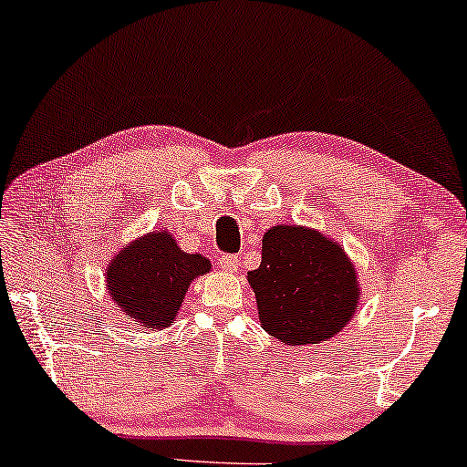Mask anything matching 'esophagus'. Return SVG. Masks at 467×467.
<instances>
[{"mask_svg":"<svg viewBox=\"0 0 467 467\" xmlns=\"http://www.w3.org/2000/svg\"><path fill=\"white\" fill-rule=\"evenodd\" d=\"M238 256L235 254H223L219 258V269H223V271H229V273H234L235 269H238Z\"/></svg>","mask_w":467,"mask_h":467,"instance_id":"esophagus-1","label":"esophagus"}]
</instances>
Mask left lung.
I'll use <instances>...</instances> for the list:
<instances>
[{
	"instance_id": "obj_1",
	"label": "left lung",
	"mask_w": 467,
	"mask_h": 467,
	"mask_svg": "<svg viewBox=\"0 0 467 467\" xmlns=\"http://www.w3.org/2000/svg\"><path fill=\"white\" fill-rule=\"evenodd\" d=\"M263 328L287 346L339 333L358 308L360 287L346 252L312 229L277 225L263 238V263L248 273Z\"/></svg>"
}]
</instances>
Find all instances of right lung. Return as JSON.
<instances>
[{"label": "right lung", "instance_id": "1", "mask_svg": "<svg viewBox=\"0 0 467 467\" xmlns=\"http://www.w3.org/2000/svg\"><path fill=\"white\" fill-rule=\"evenodd\" d=\"M211 269L201 254H186L167 232H152L113 258L107 289L136 325L163 328L178 315L190 281Z\"/></svg>", "mask_w": 467, "mask_h": 467}]
</instances>
